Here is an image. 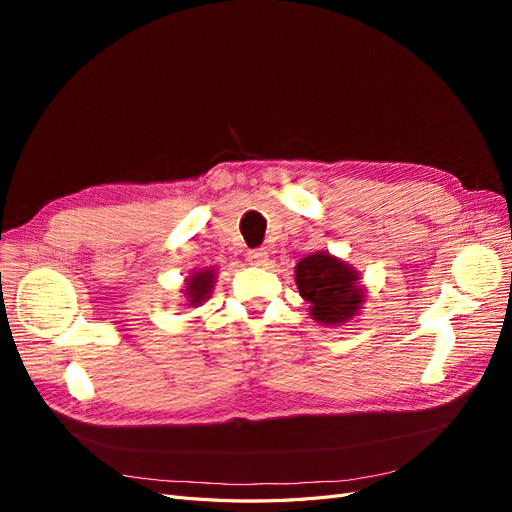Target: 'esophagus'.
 I'll list each match as a JSON object with an SVG mask.
<instances>
[{"label":"esophagus","instance_id":"obj_1","mask_svg":"<svg viewBox=\"0 0 512 512\" xmlns=\"http://www.w3.org/2000/svg\"><path fill=\"white\" fill-rule=\"evenodd\" d=\"M267 256H269V252L265 250V247H256V250L247 252V262H250V265L260 267V265H265V262H267Z\"/></svg>","mask_w":512,"mask_h":512}]
</instances>
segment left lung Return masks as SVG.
Instances as JSON below:
<instances>
[{"instance_id":"left-lung-1","label":"left lung","mask_w":512,"mask_h":512,"mask_svg":"<svg viewBox=\"0 0 512 512\" xmlns=\"http://www.w3.org/2000/svg\"><path fill=\"white\" fill-rule=\"evenodd\" d=\"M297 286L309 301L312 318L322 324H342L361 309L363 290L356 273L329 254H312L297 265Z\"/></svg>"}]
</instances>
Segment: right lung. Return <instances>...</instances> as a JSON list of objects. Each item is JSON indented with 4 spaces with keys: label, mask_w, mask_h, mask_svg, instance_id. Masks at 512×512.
<instances>
[{
    "label": "right lung",
    "mask_w": 512,
    "mask_h": 512,
    "mask_svg": "<svg viewBox=\"0 0 512 512\" xmlns=\"http://www.w3.org/2000/svg\"><path fill=\"white\" fill-rule=\"evenodd\" d=\"M213 271H200V273H196L192 280H190V284H188V299H190V305H198V303H203L207 297H209V292H211V288H213Z\"/></svg>",
    "instance_id": "obj_1"
}]
</instances>
